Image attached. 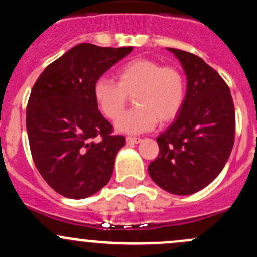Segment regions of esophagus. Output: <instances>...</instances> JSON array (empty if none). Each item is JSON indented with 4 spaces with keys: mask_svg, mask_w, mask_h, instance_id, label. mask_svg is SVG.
<instances>
[{
    "mask_svg": "<svg viewBox=\"0 0 257 257\" xmlns=\"http://www.w3.org/2000/svg\"><path fill=\"white\" fill-rule=\"evenodd\" d=\"M142 142V138H138V137H128L126 138V143L129 144H138Z\"/></svg>",
    "mask_w": 257,
    "mask_h": 257,
    "instance_id": "obj_1",
    "label": "esophagus"
}]
</instances>
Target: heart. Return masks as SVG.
Masks as SVG:
<instances>
[{"label":"heart","instance_id":"heart-1","mask_svg":"<svg viewBox=\"0 0 257 257\" xmlns=\"http://www.w3.org/2000/svg\"><path fill=\"white\" fill-rule=\"evenodd\" d=\"M116 83L98 78L93 84V97L107 118L120 115L133 96L136 108L116 119L119 132L138 134L154 128L157 121L168 123L177 118L186 97V80L174 66H163L150 58H136L115 71Z\"/></svg>","mask_w":257,"mask_h":257}]
</instances>
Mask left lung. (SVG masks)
<instances>
[{
    "mask_svg": "<svg viewBox=\"0 0 257 257\" xmlns=\"http://www.w3.org/2000/svg\"><path fill=\"white\" fill-rule=\"evenodd\" d=\"M186 74V97L172 125L157 138L159 154L148 167L158 186L190 195L209 185L226 164L235 141L230 88L200 57L168 48Z\"/></svg>",
    "mask_w": 257,
    "mask_h": 257,
    "instance_id": "obj_1",
    "label": "left lung"
}]
</instances>
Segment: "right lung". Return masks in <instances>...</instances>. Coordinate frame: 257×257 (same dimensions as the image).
<instances>
[{
  "label": "right lung",
  "instance_id": "1",
  "mask_svg": "<svg viewBox=\"0 0 257 257\" xmlns=\"http://www.w3.org/2000/svg\"><path fill=\"white\" fill-rule=\"evenodd\" d=\"M132 49L80 43L46 67L31 90L26 109L31 154L46 183L66 198H88L110 180L125 138L113 136L93 84Z\"/></svg>",
  "mask_w": 257,
  "mask_h": 257
}]
</instances>
